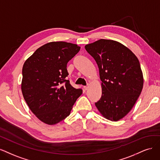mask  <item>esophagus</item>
Here are the masks:
<instances>
[{"instance_id": "34e87169", "label": "esophagus", "mask_w": 160, "mask_h": 160, "mask_svg": "<svg viewBox=\"0 0 160 160\" xmlns=\"http://www.w3.org/2000/svg\"><path fill=\"white\" fill-rule=\"evenodd\" d=\"M84 90H87L88 89V86H84Z\"/></svg>"}]
</instances>
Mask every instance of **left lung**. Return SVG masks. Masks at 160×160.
Listing matches in <instances>:
<instances>
[{
  "mask_svg": "<svg viewBox=\"0 0 160 160\" xmlns=\"http://www.w3.org/2000/svg\"><path fill=\"white\" fill-rule=\"evenodd\" d=\"M85 48L96 62L102 81V96L95 105L106 119L120 120L130 112L142 92L140 62L130 49L115 40L100 39Z\"/></svg>",
  "mask_w": 160,
  "mask_h": 160,
  "instance_id": "1",
  "label": "left lung"
}]
</instances>
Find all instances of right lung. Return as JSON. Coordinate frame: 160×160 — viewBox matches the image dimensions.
Instances as JSON below:
<instances>
[{
	"label": "right lung",
	"mask_w": 160,
	"mask_h": 160,
	"mask_svg": "<svg viewBox=\"0 0 160 160\" xmlns=\"http://www.w3.org/2000/svg\"><path fill=\"white\" fill-rule=\"evenodd\" d=\"M80 50V46L70 42H48L23 65V97L33 114L46 124H56L68 116L82 94V89L74 88L66 80L67 63Z\"/></svg>",
	"instance_id": "obj_1"
}]
</instances>
